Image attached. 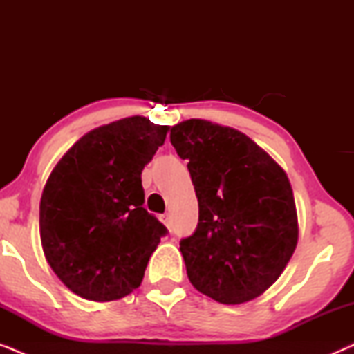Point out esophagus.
<instances>
[{"label":"esophagus","instance_id":"obj_1","mask_svg":"<svg viewBox=\"0 0 354 354\" xmlns=\"http://www.w3.org/2000/svg\"><path fill=\"white\" fill-rule=\"evenodd\" d=\"M161 221H162L164 224H166L167 227H171V214H167V212H166V214H162V216H161Z\"/></svg>","mask_w":354,"mask_h":354}]
</instances>
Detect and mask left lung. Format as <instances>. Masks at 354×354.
<instances>
[{"instance_id":"1","label":"left lung","mask_w":354,"mask_h":354,"mask_svg":"<svg viewBox=\"0 0 354 354\" xmlns=\"http://www.w3.org/2000/svg\"><path fill=\"white\" fill-rule=\"evenodd\" d=\"M171 143L188 161L200 207L195 232L180 240L192 285L224 304L259 297L298 243L287 174L245 133L207 120L177 124Z\"/></svg>"}]
</instances>
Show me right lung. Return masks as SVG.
I'll return each mask as SVG.
<instances>
[{
    "mask_svg": "<svg viewBox=\"0 0 354 354\" xmlns=\"http://www.w3.org/2000/svg\"><path fill=\"white\" fill-rule=\"evenodd\" d=\"M167 125L133 115L84 135L48 178L40 236L48 264L75 295L113 301L142 283L167 229L143 207L142 171Z\"/></svg>",
    "mask_w": 354,
    "mask_h": 354,
    "instance_id": "add662e5",
    "label": "right lung"
}]
</instances>
